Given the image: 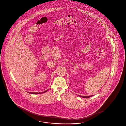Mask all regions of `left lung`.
Returning a JSON list of instances; mask_svg holds the SVG:
<instances>
[{
    "instance_id": "obj_1",
    "label": "left lung",
    "mask_w": 126,
    "mask_h": 126,
    "mask_svg": "<svg viewBox=\"0 0 126 126\" xmlns=\"http://www.w3.org/2000/svg\"><path fill=\"white\" fill-rule=\"evenodd\" d=\"M93 95H91V96H81V95H79V96L81 97H82V98H89V97H92V96H93Z\"/></svg>"
}]
</instances>
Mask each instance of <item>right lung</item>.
<instances>
[{"mask_svg":"<svg viewBox=\"0 0 126 126\" xmlns=\"http://www.w3.org/2000/svg\"><path fill=\"white\" fill-rule=\"evenodd\" d=\"M47 90L44 92H42V93H31V92H29V94H43V93H46V92H47Z\"/></svg>","mask_w":126,"mask_h":126,"instance_id":"obj_1","label":"right lung"}]
</instances>
